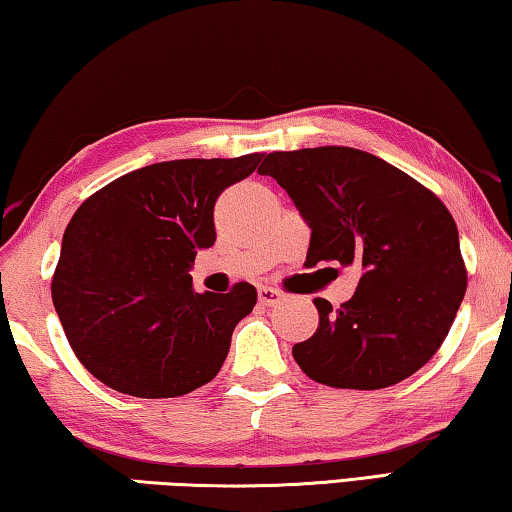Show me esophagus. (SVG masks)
<instances>
[{
    "instance_id": "obj_1",
    "label": "esophagus",
    "mask_w": 512,
    "mask_h": 512,
    "mask_svg": "<svg viewBox=\"0 0 512 512\" xmlns=\"http://www.w3.org/2000/svg\"><path fill=\"white\" fill-rule=\"evenodd\" d=\"M281 300H283V295L279 293L277 288H272V286L258 288V302H261L263 306H274V304H279Z\"/></svg>"
}]
</instances>
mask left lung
I'll return each mask as SVG.
<instances>
[{
    "label": "left lung",
    "instance_id": "1",
    "mask_svg": "<svg viewBox=\"0 0 512 512\" xmlns=\"http://www.w3.org/2000/svg\"><path fill=\"white\" fill-rule=\"evenodd\" d=\"M258 174L277 180L309 224L311 267L359 272L355 295L338 309L313 300L316 334L293 345L302 371L336 389H384L428 364L467 290L458 226L444 203L350 146L270 153Z\"/></svg>",
    "mask_w": 512,
    "mask_h": 512
}]
</instances>
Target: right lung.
I'll return each instance as SVG.
<instances>
[{"instance_id": "obj_1", "label": "right lung", "mask_w": 512, "mask_h": 512, "mask_svg": "<svg viewBox=\"0 0 512 512\" xmlns=\"http://www.w3.org/2000/svg\"><path fill=\"white\" fill-rule=\"evenodd\" d=\"M263 153L171 160L89 196L66 226L52 302L68 343L102 384L176 398L219 373L256 288L194 293L196 251L215 245V201L254 174Z\"/></svg>"}]
</instances>
